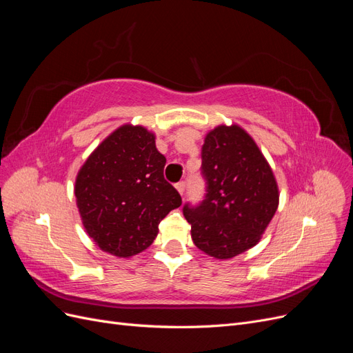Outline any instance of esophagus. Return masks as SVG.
Returning a JSON list of instances; mask_svg holds the SVG:
<instances>
[{"instance_id": "1", "label": "esophagus", "mask_w": 353, "mask_h": 353, "mask_svg": "<svg viewBox=\"0 0 353 353\" xmlns=\"http://www.w3.org/2000/svg\"><path fill=\"white\" fill-rule=\"evenodd\" d=\"M175 187H176V190L179 191V194H184V191H185V181H179V183L175 184Z\"/></svg>"}]
</instances>
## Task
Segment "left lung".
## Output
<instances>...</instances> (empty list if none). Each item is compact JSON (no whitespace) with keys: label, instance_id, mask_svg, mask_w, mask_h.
Instances as JSON below:
<instances>
[{"label":"left lung","instance_id":"8db88e82","mask_svg":"<svg viewBox=\"0 0 353 353\" xmlns=\"http://www.w3.org/2000/svg\"><path fill=\"white\" fill-rule=\"evenodd\" d=\"M200 169L205 197L183 208L191 239L213 258H234L261 240L279 208L274 174L252 137L237 125H221L206 135Z\"/></svg>","mask_w":353,"mask_h":353}]
</instances>
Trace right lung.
Listing matches in <instances>:
<instances>
[{
    "label": "right lung",
    "mask_w": 353,
    "mask_h": 353,
    "mask_svg": "<svg viewBox=\"0 0 353 353\" xmlns=\"http://www.w3.org/2000/svg\"><path fill=\"white\" fill-rule=\"evenodd\" d=\"M166 157L143 126L123 125L81 168L74 196L83 227L104 252L128 258L157 236L159 223L181 206L163 176Z\"/></svg>",
    "instance_id": "1"
}]
</instances>
